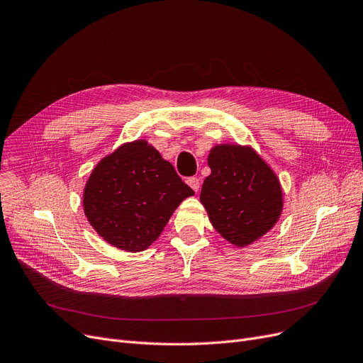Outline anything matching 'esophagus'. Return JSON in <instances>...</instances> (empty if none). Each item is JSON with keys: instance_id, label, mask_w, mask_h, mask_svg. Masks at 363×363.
<instances>
[{"instance_id": "obj_1", "label": "esophagus", "mask_w": 363, "mask_h": 363, "mask_svg": "<svg viewBox=\"0 0 363 363\" xmlns=\"http://www.w3.org/2000/svg\"><path fill=\"white\" fill-rule=\"evenodd\" d=\"M187 182V184H189L192 189L195 191V192H198L199 191V186H201V182H199V179L198 177H189L186 180Z\"/></svg>"}]
</instances>
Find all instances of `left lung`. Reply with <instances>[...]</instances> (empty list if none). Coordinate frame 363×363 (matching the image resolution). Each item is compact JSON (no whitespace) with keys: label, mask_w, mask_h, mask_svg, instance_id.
Here are the masks:
<instances>
[{"label":"left lung","mask_w":363,"mask_h":363,"mask_svg":"<svg viewBox=\"0 0 363 363\" xmlns=\"http://www.w3.org/2000/svg\"><path fill=\"white\" fill-rule=\"evenodd\" d=\"M211 174L201 189L210 222L229 242L242 247L268 232L283 207L281 187L271 168L250 147L217 146Z\"/></svg>","instance_id":"left-lung-1"}]
</instances>
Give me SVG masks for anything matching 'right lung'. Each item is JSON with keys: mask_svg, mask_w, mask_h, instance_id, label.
Here are the masks:
<instances>
[{"mask_svg": "<svg viewBox=\"0 0 363 363\" xmlns=\"http://www.w3.org/2000/svg\"><path fill=\"white\" fill-rule=\"evenodd\" d=\"M194 191L146 141L123 144L92 171L84 214L114 247L141 252L161 235L172 211Z\"/></svg>", "mask_w": 363, "mask_h": 363, "instance_id": "obj_1", "label": "right lung"}]
</instances>
